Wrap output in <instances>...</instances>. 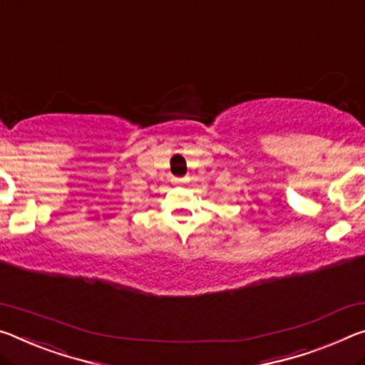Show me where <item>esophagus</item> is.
I'll return each mask as SVG.
<instances>
[{
	"instance_id": "esophagus-1",
	"label": "esophagus",
	"mask_w": 365,
	"mask_h": 365,
	"mask_svg": "<svg viewBox=\"0 0 365 365\" xmlns=\"http://www.w3.org/2000/svg\"><path fill=\"white\" fill-rule=\"evenodd\" d=\"M172 182L175 183V185H183V183H187V178H177V177H173Z\"/></svg>"
}]
</instances>
